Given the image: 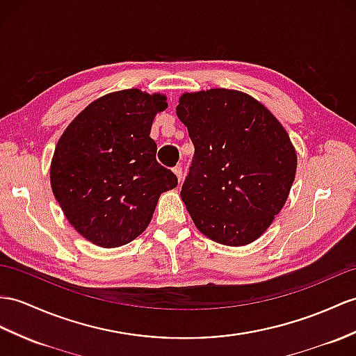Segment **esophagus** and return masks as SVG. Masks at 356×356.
<instances>
[{
	"mask_svg": "<svg viewBox=\"0 0 356 356\" xmlns=\"http://www.w3.org/2000/svg\"><path fill=\"white\" fill-rule=\"evenodd\" d=\"M173 173H175L177 178H178V183H181V179H183V168H181V164H177L175 168L172 169Z\"/></svg>",
	"mask_w": 356,
	"mask_h": 356,
	"instance_id": "esophagus-1",
	"label": "esophagus"
}]
</instances>
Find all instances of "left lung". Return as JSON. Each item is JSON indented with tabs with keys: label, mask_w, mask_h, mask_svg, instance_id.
<instances>
[{
	"label": "left lung",
	"mask_w": 356,
	"mask_h": 356,
	"mask_svg": "<svg viewBox=\"0 0 356 356\" xmlns=\"http://www.w3.org/2000/svg\"><path fill=\"white\" fill-rule=\"evenodd\" d=\"M177 115L195 146L181 197L196 228L227 246L252 243L296 175L287 131L261 102L228 89L184 93Z\"/></svg>",
	"instance_id": "obj_1"
}]
</instances>
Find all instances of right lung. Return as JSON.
<instances>
[{"label":"right lung","instance_id":"1","mask_svg":"<svg viewBox=\"0 0 356 356\" xmlns=\"http://www.w3.org/2000/svg\"><path fill=\"white\" fill-rule=\"evenodd\" d=\"M166 97L137 89L108 93L78 115L56 146L51 187L72 227L92 243L118 248L148 227L178 178L155 159L149 137Z\"/></svg>","mask_w":356,"mask_h":356}]
</instances>
